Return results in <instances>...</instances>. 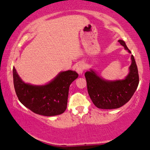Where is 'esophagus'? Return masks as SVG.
<instances>
[{
  "label": "esophagus",
  "mask_w": 150,
  "mask_h": 150,
  "mask_svg": "<svg viewBox=\"0 0 150 150\" xmlns=\"http://www.w3.org/2000/svg\"><path fill=\"white\" fill-rule=\"evenodd\" d=\"M85 66L86 65L83 62H79V64H77V67H76V71H77L78 74L81 75L82 73H83V71H84V69H85V67H86Z\"/></svg>",
  "instance_id": "obj_1"
}]
</instances>
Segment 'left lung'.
Returning a JSON list of instances; mask_svg holds the SVG:
<instances>
[{
    "label": "left lung",
    "mask_w": 150,
    "mask_h": 150,
    "mask_svg": "<svg viewBox=\"0 0 150 150\" xmlns=\"http://www.w3.org/2000/svg\"><path fill=\"white\" fill-rule=\"evenodd\" d=\"M118 42L128 53H131L125 42L122 40ZM85 77L90 98L96 107L103 109H117L125 105L136 91L139 81L137 67L132 55L129 73L124 79L105 80L92 69L86 71Z\"/></svg>",
    "instance_id": "8db88e82"
}]
</instances>
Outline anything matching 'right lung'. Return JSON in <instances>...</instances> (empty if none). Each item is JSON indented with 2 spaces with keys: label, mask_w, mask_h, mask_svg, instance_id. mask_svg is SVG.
Wrapping results in <instances>:
<instances>
[{
  "label": "right lung",
  "mask_w": 150,
  "mask_h": 150,
  "mask_svg": "<svg viewBox=\"0 0 150 150\" xmlns=\"http://www.w3.org/2000/svg\"><path fill=\"white\" fill-rule=\"evenodd\" d=\"M14 88L20 103L37 114L54 116L66 110L71 83L78 77L75 71L59 73L45 85L37 86L25 83L13 67Z\"/></svg>",
  "instance_id": "1"
}]
</instances>
